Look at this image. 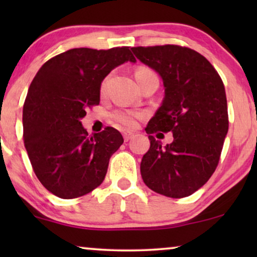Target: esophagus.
Listing matches in <instances>:
<instances>
[{
  "label": "esophagus",
  "instance_id": "34e87169",
  "mask_svg": "<svg viewBox=\"0 0 257 257\" xmlns=\"http://www.w3.org/2000/svg\"><path fill=\"white\" fill-rule=\"evenodd\" d=\"M135 137H136V135L133 132H125L124 133V140H125V142H128V140L135 138Z\"/></svg>",
  "mask_w": 257,
  "mask_h": 257
}]
</instances>
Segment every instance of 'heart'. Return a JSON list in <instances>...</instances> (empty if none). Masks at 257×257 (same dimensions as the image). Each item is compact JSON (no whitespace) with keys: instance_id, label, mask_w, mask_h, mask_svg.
I'll list each match as a JSON object with an SVG mask.
<instances>
[{"instance_id":"heart-1","label":"heart","mask_w":257,"mask_h":257,"mask_svg":"<svg viewBox=\"0 0 257 257\" xmlns=\"http://www.w3.org/2000/svg\"><path fill=\"white\" fill-rule=\"evenodd\" d=\"M150 69L147 68H139L136 71V75H144V73H152ZM105 86H106V80H104L103 84H101V90H105ZM143 118V114L139 113V112H132V111H118L114 113V119L118 122H120L121 125L126 126V127H136L137 124H138V120Z\"/></svg>"}]
</instances>
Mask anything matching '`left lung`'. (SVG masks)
I'll list each match as a JSON object with an SVG mask.
<instances>
[{
    "instance_id": "8db88e82",
    "label": "left lung",
    "mask_w": 257,
    "mask_h": 257,
    "mask_svg": "<svg viewBox=\"0 0 257 257\" xmlns=\"http://www.w3.org/2000/svg\"><path fill=\"white\" fill-rule=\"evenodd\" d=\"M132 51L165 86L163 104L145 128L151 146L140 164L143 180L159 194L185 198L202 187L219 164L229 126L222 79L189 48L166 44ZM157 131L172 132L174 142L163 148L152 136Z\"/></svg>"
}]
</instances>
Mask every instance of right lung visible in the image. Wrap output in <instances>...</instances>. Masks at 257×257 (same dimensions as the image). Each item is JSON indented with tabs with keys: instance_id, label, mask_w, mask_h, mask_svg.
<instances>
[{
	"instance_id": "1",
	"label": "right lung",
	"mask_w": 257,
	"mask_h": 257,
	"mask_svg": "<svg viewBox=\"0 0 257 257\" xmlns=\"http://www.w3.org/2000/svg\"><path fill=\"white\" fill-rule=\"evenodd\" d=\"M136 62L128 47L76 48L45 62L23 105V140L41 184L62 199L79 198L103 182L122 143L118 130L89 136L80 119L99 104L100 84L115 66Z\"/></svg>"
}]
</instances>
